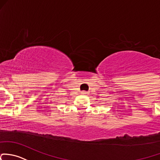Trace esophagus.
I'll list each match as a JSON object with an SVG mask.
<instances>
[{"label":"esophagus","mask_w":160,"mask_h":160,"mask_svg":"<svg viewBox=\"0 0 160 160\" xmlns=\"http://www.w3.org/2000/svg\"><path fill=\"white\" fill-rule=\"evenodd\" d=\"M81 94H83V95H87V94H88V92H87V91H82V92H81Z\"/></svg>","instance_id":"34e87169"}]
</instances>
